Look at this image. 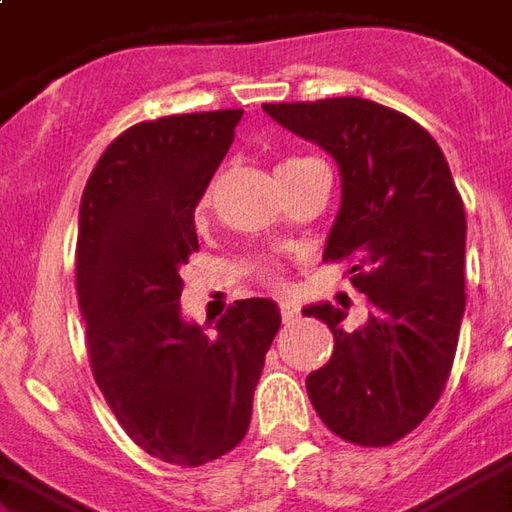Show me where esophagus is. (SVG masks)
<instances>
[{"label":"esophagus","mask_w":512,"mask_h":512,"mask_svg":"<svg viewBox=\"0 0 512 512\" xmlns=\"http://www.w3.org/2000/svg\"><path fill=\"white\" fill-rule=\"evenodd\" d=\"M279 312H282V321L285 323L296 321V318H299V307H296L293 301H282V304H279Z\"/></svg>","instance_id":"1"}]
</instances>
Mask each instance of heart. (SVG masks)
Here are the masks:
<instances>
[{
    "label": "heart",
    "instance_id": "1",
    "mask_svg": "<svg viewBox=\"0 0 512 512\" xmlns=\"http://www.w3.org/2000/svg\"><path fill=\"white\" fill-rule=\"evenodd\" d=\"M293 161H301V158H288V161H282V164H279V167H285V164H293ZM208 202H211V194H205V197H202V208H208Z\"/></svg>",
    "mask_w": 512,
    "mask_h": 512
}]
</instances>
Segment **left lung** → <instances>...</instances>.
Masks as SVG:
<instances>
[{"label":"left lung","instance_id":"8db88e82","mask_svg":"<svg viewBox=\"0 0 512 512\" xmlns=\"http://www.w3.org/2000/svg\"><path fill=\"white\" fill-rule=\"evenodd\" d=\"M340 167V211L323 260H351L367 321L307 304L334 334L332 359L307 376L323 425L362 447H386L428 417L444 392L461 334L466 216L450 164L411 117L367 98L263 104Z\"/></svg>","mask_w":512,"mask_h":512}]
</instances>
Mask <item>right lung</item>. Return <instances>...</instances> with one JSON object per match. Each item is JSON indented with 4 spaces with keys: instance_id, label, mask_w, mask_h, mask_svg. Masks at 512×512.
Masks as SVG:
<instances>
[{
    "instance_id": "right-lung-1",
    "label": "right lung",
    "mask_w": 512,
    "mask_h": 512,
    "mask_svg": "<svg viewBox=\"0 0 512 512\" xmlns=\"http://www.w3.org/2000/svg\"><path fill=\"white\" fill-rule=\"evenodd\" d=\"M244 109L169 115L106 147L79 205L76 290L98 389L128 436L175 466L241 444L277 301H235L216 334L180 312V266L197 252L194 208Z\"/></svg>"
}]
</instances>
